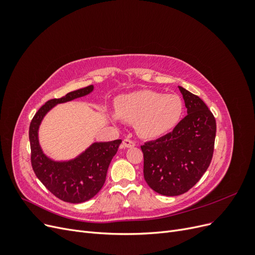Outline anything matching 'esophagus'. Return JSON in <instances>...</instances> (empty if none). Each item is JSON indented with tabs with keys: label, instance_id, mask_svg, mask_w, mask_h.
<instances>
[{
	"label": "esophagus",
	"instance_id": "1",
	"mask_svg": "<svg viewBox=\"0 0 255 255\" xmlns=\"http://www.w3.org/2000/svg\"><path fill=\"white\" fill-rule=\"evenodd\" d=\"M123 145H125L126 148H133V146L136 145V143L132 139H128V138H127V139L123 140Z\"/></svg>",
	"mask_w": 255,
	"mask_h": 255
}]
</instances>
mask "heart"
Listing matches in <instances>:
<instances>
[{"label": "heart", "instance_id": "heart-1", "mask_svg": "<svg viewBox=\"0 0 255 255\" xmlns=\"http://www.w3.org/2000/svg\"><path fill=\"white\" fill-rule=\"evenodd\" d=\"M183 102L179 96L141 90L121 96L117 100V112L112 119L135 125L137 134L143 139H157L170 133L177 126Z\"/></svg>", "mask_w": 255, "mask_h": 255}]
</instances>
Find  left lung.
Listing matches in <instances>:
<instances>
[{
    "label": "left lung",
    "mask_w": 255,
    "mask_h": 255,
    "mask_svg": "<svg viewBox=\"0 0 255 255\" xmlns=\"http://www.w3.org/2000/svg\"><path fill=\"white\" fill-rule=\"evenodd\" d=\"M187 109L171 133L145 142L143 176L164 196H179L199 182L210 166L216 137V120L198 96L179 86Z\"/></svg>",
    "instance_id": "obj_1"
}]
</instances>
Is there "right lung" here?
Segmentation results:
<instances>
[{"label": "right lung", "mask_w": 255, "mask_h": 255, "mask_svg": "<svg viewBox=\"0 0 255 255\" xmlns=\"http://www.w3.org/2000/svg\"><path fill=\"white\" fill-rule=\"evenodd\" d=\"M94 90L90 85L71 91L60 99H52L38 111L29 126L30 161L33 170L45 188L58 199L69 203H82L94 198L105 183L107 169L121 139L107 142H94L79 156L70 160H53L43 153L38 130L41 121L54 106L89 95Z\"/></svg>", "instance_id": "1"}]
</instances>
